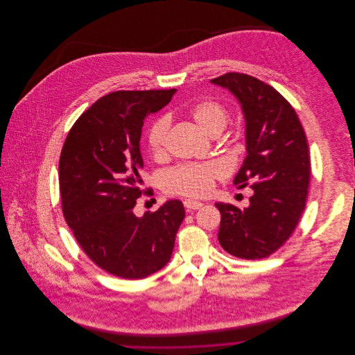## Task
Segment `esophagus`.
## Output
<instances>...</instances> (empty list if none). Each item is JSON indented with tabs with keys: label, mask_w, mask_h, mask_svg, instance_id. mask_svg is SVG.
Returning <instances> with one entry per match:
<instances>
[{
	"label": "esophagus",
	"mask_w": 355,
	"mask_h": 355,
	"mask_svg": "<svg viewBox=\"0 0 355 355\" xmlns=\"http://www.w3.org/2000/svg\"><path fill=\"white\" fill-rule=\"evenodd\" d=\"M184 207L187 209V210H197V209H201L202 207L203 203L198 202V201H194V200H186L184 202Z\"/></svg>",
	"instance_id": "obj_1"
}]
</instances>
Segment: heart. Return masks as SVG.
I'll return each mask as SVG.
<instances>
[{
	"label": "heart",
	"mask_w": 355,
	"mask_h": 355,
	"mask_svg": "<svg viewBox=\"0 0 355 355\" xmlns=\"http://www.w3.org/2000/svg\"><path fill=\"white\" fill-rule=\"evenodd\" d=\"M187 114L207 135H218L230 120V112L223 102L203 98L189 106ZM169 120L157 117L146 134L149 152L154 158H162L168 150ZM224 169L218 162L183 164L169 169L164 176V189L173 196L201 198L209 196L217 180L223 179Z\"/></svg>",
	"instance_id": "b5f03b06"
}]
</instances>
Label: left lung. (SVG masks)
<instances>
[{
	"mask_svg": "<svg viewBox=\"0 0 355 355\" xmlns=\"http://www.w3.org/2000/svg\"><path fill=\"white\" fill-rule=\"evenodd\" d=\"M211 82L242 103L248 157L234 184L254 190L246 209L216 203L221 213L217 238L238 258H266L288 241L306 206L310 155L304 127L291 103L254 76L227 72Z\"/></svg>",
	"mask_w": 355,
	"mask_h": 355,
	"instance_id": "1",
	"label": "left lung"
}]
</instances>
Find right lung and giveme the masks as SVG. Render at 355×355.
I'll return each instance as SVG.
<instances>
[{"mask_svg":"<svg viewBox=\"0 0 355 355\" xmlns=\"http://www.w3.org/2000/svg\"><path fill=\"white\" fill-rule=\"evenodd\" d=\"M169 90H119L93 103L69 130L58 161L61 209L86 255L105 272L145 279L169 261L183 203L137 217L145 117L172 100Z\"/></svg>","mask_w":355,"mask_h":355,"instance_id":"1","label":"right lung"}]
</instances>
